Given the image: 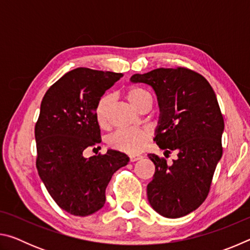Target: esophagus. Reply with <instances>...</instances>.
I'll return each instance as SVG.
<instances>
[{
    "mask_svg": "<svg viewBox=\"0 0 250 250\" xmlns=\"http://www.w3.org/2000/svg\"><path fill=\"white\" fill-rule=\"evenodd\" d=\"M140 159H142V156H141V155H135V154L129 155V160H130V162H135V161H138V160H140Z\"/></svg>",
    "mask_w": 250,
    "mask_h": 250,
    "instance_id": "1",
    "label": "esophagus"
}]
</instances>
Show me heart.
Wrapping results in <instances>:
<instances>
[{"label":"heart","instance_id":"obj_1","mask_svg":"<svg viewBox=\"0 0 250 250\" xmlns=\"http://www.w3.org/2000/svg\"><path fill=\"white\" fill-rule=\"evenodd\" d=\"M125 98L133 108L138 109L151 96L146 90L140 87H131L125 92ZM111 104V97L104 95L97 101L95 108V117L101 128L109 125V109ZM151 131L147 129H122L118 130L109 137V146L118 151L128 154H135L145 149L146 143L151 140Z\"/></svg>","mask_w":250,"mask_h":250}]
</instances>
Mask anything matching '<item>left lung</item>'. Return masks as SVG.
Here are the masks:
<instances>
[{
    "label": "left lung",
    "mask_w": 250,
    "mask_h": 250,
    "mask_svg": "<svg viewBox=\"0 0 250 250\" xmlns=\"http://www.w3.org/2000/svg\"><path fill=\"white\" fill-rule=\"evenodd\" d=\"M130 80L153 88L161 112L154 141L166 158L172 151L177 155L171 164L147 155L155 166L147 200L164 217L185 216L206 200L223 154L224 118L216 95L201 74L185 67L153 69Z\"/></svg>",
    "instance_id": "1"
}]
</instances>
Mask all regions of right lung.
Instances as JSON below:
<instances>
[{"label":"right lung","instance_id":"1","mask_svg":"<svg viewBox=\"0 0 250 250\" xmlns=\"http://www.w3.org/2000/svg\"><path fill=\"white\" fill-rule=\"evenodd\" d=\"M122 74L76 68L46 91L35 125L36 167L56 204L75 216H88L105 203L113 173L129 158L116 150L84 158L101 142L95 117L97 101Z\"/></svg>","mask_w":250,"mask_h":250}]
</instances>
